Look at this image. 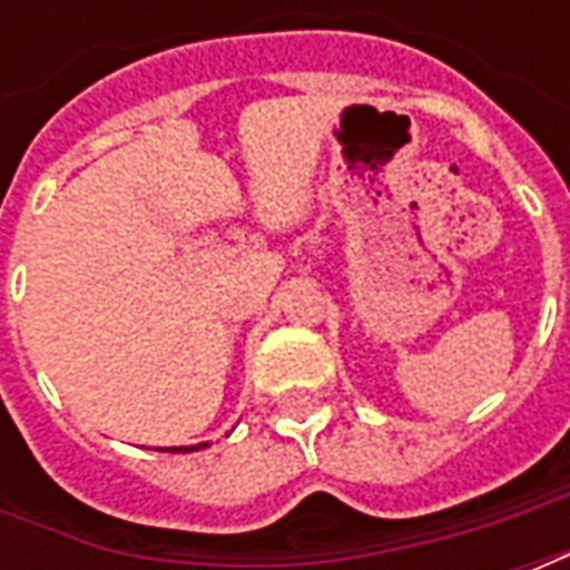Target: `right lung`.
<instances>
[{
  "mask_svg": "<svg viewBox=\"0 0 570 570\" xmlns=\"http://www.w3.org/2000/svg\"><path fill=\"white\" fill-rule=\"evenodd\" d=\"M200 449H207V442H198V445H174V449H161V452H200Z\"/></svg>",
  "mask_w": 570,
  "mask_h": 570,
  "instance_id": "add662e5",
  "label": "right lung"
}]
</instances>
